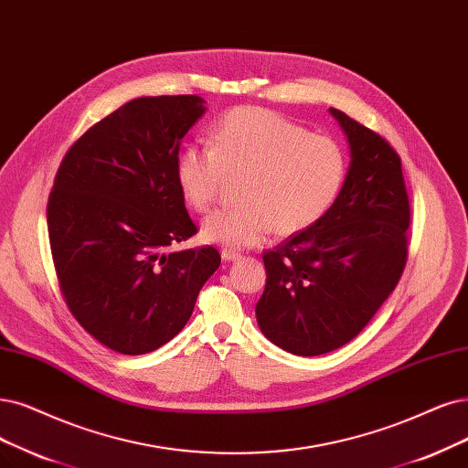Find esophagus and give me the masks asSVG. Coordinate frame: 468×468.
<instances>
[{
  "instance_id": "1",
  "label": "esophagus",
  "mask_w": 468,
  "mask_h": 468,
  "mask_svg": "<svg viewBox=\"0 0 468 468\" xmlns=\"http://www.w3.org/2000/svg\"><path fill=\"white\" fill-rule=\"evenodd\" d=\"M221 258H223V261H239V258H240V252H237V250H233V249H223L221 250Z\"/></svg>"
}]
</instances>
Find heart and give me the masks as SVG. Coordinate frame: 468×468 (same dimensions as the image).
<instances>
[{
	"label": "heart",
	"mask_w": 468,
	"mask_h": 468,
	"mask_svg": "<svg viewBox=\"0 0 468 468\" xmlns=\"http://www.w3.org/2000/svg\"><path fill=\"white\" fill-rule=\"evenodd\" d=\"M229 179H240V206L202 223V237L254 247L273 231L304 233L332 210L347 179V155L332 136L313 134L264 108H235L212 133V146L179 152L177 179L197 212H210Z\"/></svg>",
	"instance_id": "heart-1"
}]
</instances>
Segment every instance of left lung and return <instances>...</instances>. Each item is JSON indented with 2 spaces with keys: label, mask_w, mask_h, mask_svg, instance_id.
<instances>
[{
  "label": "left lung",
  "mask_w": 468,
  "mask_h": 468,
  "mask_svg": "<svg viewBox=\"0 0 468 468\" xmlns=\"http://www.w3.org/2000/svg\"><path fill=\"white\" fill-rule=\"evenodd\" d=\"M351 146L341 193L314 228L264 252L266 289L256 304L278 347L316 356L356 337L401 280L410 202L401 158L382 134L330 108Z\"/></svg>",
  "instance_id": "1"
}]
</instances>
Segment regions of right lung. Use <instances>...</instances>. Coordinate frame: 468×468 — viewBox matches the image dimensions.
<instances>
[{
    "instance_id": "1",
    "label": "right lung",
    "mask_w": 468,
    "mask_h": 468,
    "mask_svg": "<svg viewBox=\"0 0 468 468\" xmlns=\"http://www.w3.org/2000/svg\"><path fill=\"white\" fill-rule=\"evenodd\" d=\"M198 96H146L98 121L67 150L48 198L61 295L96 341L121 355L160 349L188 322L218 270L214 247L165 252L193 237L177 179Z\"/></svg>"
}]
</instances>
